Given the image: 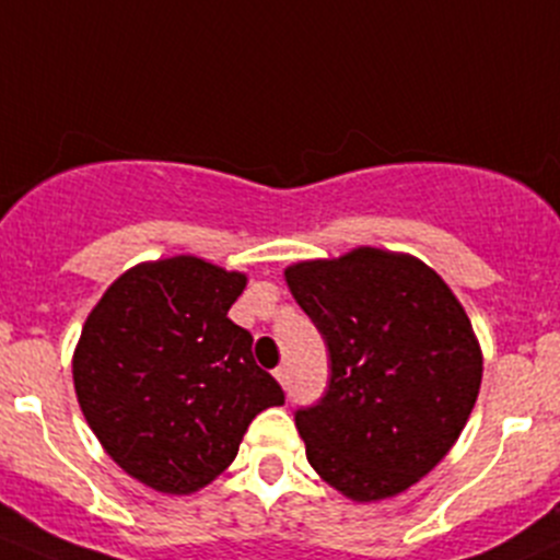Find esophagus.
I'll return each mask as SVG.
<instances>
[{"label": "esophagus", "mask_w": 560, "mask_h": 560, "mask_svg": "<svg viewBox=\"0 0 560 560\" xmlns=\"http://www.w3.org/2000/svg\"><path fill=\"white\" fill-rule=\"evenodd\" d=\"M273 376H276V382H279L281 387L290 385V369H287V365H279V369L273 371Z\"/></svg>", "instance_id": "obj_1"}]
</instances>
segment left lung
Listing matches in <instances>:
<instances>
[{
  "instance_id": "8db88e82",
  "label": "left lung",
  "mask_w": 560,
  "mask_h": 560,
  "mask_svg": "<svg viewBox=\"0 0 560 560\" xmlns=\"http://www.w3.org/2000/svg\"><path fill=\"white\" fill-rule=\"evenodd\" d=\"M330 354L322 400L298 409L312 468L352 501L420 482L466 428L482 349L447 281L411 254L358 246L284 270Z\"/></svg>"
}]
</instances>
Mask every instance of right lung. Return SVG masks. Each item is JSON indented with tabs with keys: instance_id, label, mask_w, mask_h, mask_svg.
Wrapping results in <instances>:
<instances>
[{
	"instance_id": "right-lung-1",
	"label": "right lung",
	"mask_w": 560,
	"mask_h": 560,
	"mask_svg": "<svg viewBox=\"0 0 560 560\" xmlns=\"http://www.w3.org/2000/svg\"><path fill=\"white\" fill-rule=\"evenodd\" d=\"M246 273L191 254L118 276L83 322L72 382L103 450L167 495L206 488L238 455L248 422L284 404L228 312Z\"/></svg>"
}]
</instances>
